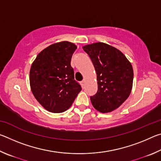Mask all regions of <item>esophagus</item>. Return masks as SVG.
<instances>
[{"mask_svg":"<svg viewBox=\"0 0 161 161\" xmlns=\"http://www.w3.org/2000/svg\"><path fill=\"white\" fill-rule=\"evenodd\" d=\"M85 83H86V80H83L82 81H81L80 82V84H81V86L83 87L84 88V85H85Z\"/></svg>","mask_w":161,"mask_h":161,"instance_id":"1","label":"esophagus"}]
</instances>
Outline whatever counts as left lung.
Segmentation results:
<instances>
[{
    "instance_id": "left-lung-1",
    "label": "left lung",
    "mask_w": 161,
    "mask_h": 161,
    "mask_svg": "<svg viewBox=\"0 0 161 161\" xmlns=\"http://www.w3.org/2000/svg\"><path fill=\"white\" fill-rule=\"evenodd\" d=\"M97 72L98 91L90 97L95 109L108 113L119 108L131 92L133 67L118 49L103 42L83 46Z\"/></svg>"
}]
</instances>
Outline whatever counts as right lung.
I'll return each mask as SVG.
<instances>
[{"label":"right lung","instance_id":"obj_1","mask_svg":"<svg viewBox=\"0 0 161 161\" xmlns=\"http://www.w3.org/2000/svg\"><path fill=\"white\" fill-rule=\"evenodd\" d=\"M77 45L62 41L48 46L37 54L30 70L32 93L50 112L67 110L81 90L70 62Z\"/></svg>","mask_w":161,"mask_h":161}]
</instances>
